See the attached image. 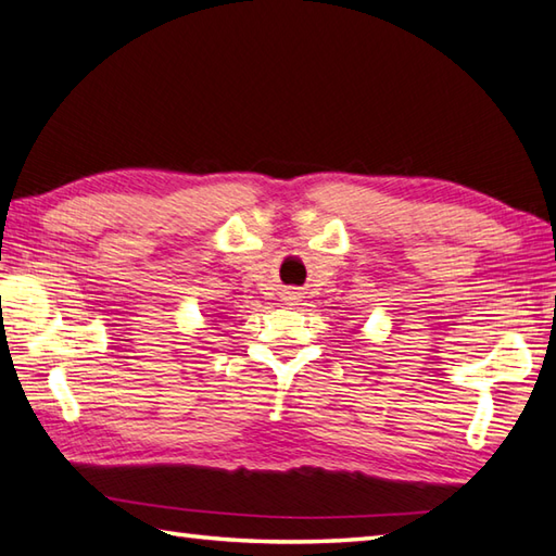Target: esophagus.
Instances as JSON below:
<instances>
[{"label":"esophagus","instance_id":"obj_1","mask_svg":"<svg viewBox=\"0 0 556 556\" xmlns=\"http://www.w3.org/2000/svg\"><path fill=\"white\" fill-rule=\"evenodd\" d=\"M285 301H287L289 306H294L296 301H299V294H296V291H285Z\"/></svg>","mask_w":556,"mask_h":556}]
</instances>
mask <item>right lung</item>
I'll list each match as a JSON object with an SVG mask.
<instances>
[{
  "label": "right lung",
  "instance_id": "1",
  "mask_svg": "<svg viewBox=\"0 0 556 556\" xmlns=\"http://www.w3.org/2000/svg\"><path fill=\"white\" fill-rule=\"evenodd\" d=\"M216 318H218V316H216ZM214 323H220V320H214Z\"/></svg>",
  "mask_w": 556,
  "mask_h": 556
}]
</instances>
